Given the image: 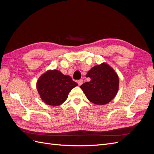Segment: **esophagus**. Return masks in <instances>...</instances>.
Segmentation results:
<instances>
[{"mask_svg": "<svg viewBox=\"0 0 154 154\" xmlns=\"http://www.w3.org/2000/svg\"><path fill=\"white\" fill-rule=\"evenodd\" d=\"M83 81L82 80H80L78 81V84L79 86L82 85L83 84Z\"/></svg>", "mask_w": 154, "mask_h": 154, "instance_id": "34e87169", "label": "esophagus"}]
</instances>
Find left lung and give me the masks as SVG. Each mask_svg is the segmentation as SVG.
I'll return each instance as SVG.
<instances>
[{
  "label": "left lung",
  "instance_id": "obj_1",
  "mask_svg": "<svg viewBox=\"0 0 154 154\" xmlns=\"http://www.w3.org/2000/svg\"><path fill=\"white\" fill-rule=\"evenodd\" d=\"M91 78L81 86L87 98L92 103L103 105L109 103L117 94L119 80L118 74L108 63H102L92 67L86 74Z\"/></svg>",
  "mask_w": 154,
  "mask_h": 154
}]
</instances>
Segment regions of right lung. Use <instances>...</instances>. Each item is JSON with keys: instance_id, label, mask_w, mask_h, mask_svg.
Wrapping results in <instances>:
<instances>
[{"instance_id": "right-lung-1", "label": "right lung", "mask_w": 154, "mask_h": 154, "mask_svg": "<svg viewBox=\"0 0 154 154\" xmlns=\"http://www.w3.org/2000/svg\"><path fill=\"white\" fill-rule=\"evenodd\" d=\"M78 83L71 76L65 75L58 70H48L39 77L36 88L45 104L51 106L62 105L68 97L69 93Z\"/></svg>"}]
</instances>
